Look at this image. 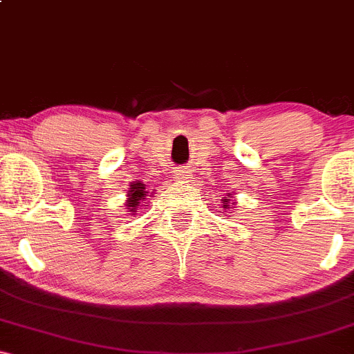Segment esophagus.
<instances>
[{
	"label": "esophagus",
	"mask_w": 354,
	"mask_h": 354,
	"mask_svg": "<svg viewBox=\"0 0 354 354\" xmlns=\"http://www.w3.org/2000/svg\"><path fill=\"white\" fill-rule=\"evenodd\" d=\"M173 176L176 178L178 181H188L191 178V169L186 168V166H180V168H174Z\"/></svg>",
	"instance_id": "obj_1"
}]
</instances>
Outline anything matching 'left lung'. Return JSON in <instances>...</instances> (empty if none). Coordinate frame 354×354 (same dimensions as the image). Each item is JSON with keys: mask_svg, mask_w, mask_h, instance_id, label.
Wrapping results in <instances>:
<instances>
[{"mask_svg": "<svg viewBox=\"0 0 354 354\" xmlns=\"http://www.w3.org/2000/svg\"><path fill=\"white\" fill-rule=\"evenodd\" d=\"M226 196H228V198H225V200H223V206H225V208H230V205H233V203H231V200H230L231 194L228 193Z\"/></svg>", "mask_w": 354, "mask_h": 354, "instance_id": "obj_1", "label": "left lung"}]
</instances>
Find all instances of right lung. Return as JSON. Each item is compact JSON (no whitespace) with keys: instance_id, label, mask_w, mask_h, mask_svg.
<instances>
[{"instance_id":"add662e5","label":"right lung","mask_w":354,"mask_h":354,"mask_svg":"<svg viewBox=\"0 0 354 354\" xmlns=\"http://www.w3.org/2000/svg\"><path fill=\"white\" fill-rule=\"evenodd\" d=\"M146 188L143 183L136 181L131 185V189H129L128 200H126V206H128V211L131 214L136 213V209L140 208L143 200H146Z\"/></svg>"}]
</instances>
